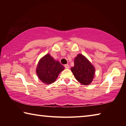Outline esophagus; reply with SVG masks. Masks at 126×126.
I'll use <instances>...</instances> for the list:
<instances>
[{"label": "esophagus", "instance_id": "obj_1", "mask_svg": "<svg viewBox=\"0 0 126 126\" xmlns=\"http://www.w3.org/2000/svg\"><path fill=\"white\" fill-rule=\"evenodd\" d=\"M64 67L65 68H67V69H68V68H69V65L68 64H65L64 65Z\"/></svg>", "mask_w": 126, "mask_h": 126}]
</instances>
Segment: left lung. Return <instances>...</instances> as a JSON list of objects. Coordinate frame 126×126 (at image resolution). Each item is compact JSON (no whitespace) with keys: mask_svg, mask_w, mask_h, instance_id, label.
<instances>
[{"mask_svg":"<svg viewBox=\"0 0 126 126\" xmlns=\"http://www.w3.org/2000/svg\"><path fill=\"white\" fill-rule=\"evenodd\" d=\"M74 65L71 68L72 72L79 82L83 85H89L93 79L95 68L86 57L77 55L74 61Z\"/></svg>","mask_w":126,"mask_h":126,"instance_id":"left-lung-1","label":"left lung"}]
</instances>
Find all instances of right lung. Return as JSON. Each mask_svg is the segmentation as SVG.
I'll list each match as a JSON object with an SVG mask.
<instances>
[{
	"label": "right lung",
	"instance_id": "add662e5",
	"mask_svg": "<svg viewBox=\"0 0 126 126\" xmlns=\"http://www.w3.org/2000/svg\"><path fill=\"white\" fill-rule=\"evenodd\" d=\"M64 69V67L58 61H55L49 54H47L39 60L36 73L42 82L49 84L55 82Z\"/></svg>",
	"mask_w": 126,
	"mask_h": 126
}]
</instances>
